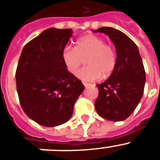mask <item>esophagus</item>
Returning a JSON list of instances; mask_svg holds the SVG:
<instances>
[{
	"label": "esophagus",
	"mask_w": 160,
	"mask_h": 160,
	"mask_svg": "<svg viewBox=\"0 0 160 160\" xmlns=\"http://www.w3.org/2000/svg\"><path fill=\"white\" fill-rule=\"evenodd\" d=\"M83 84L85 88H88V87H90V86H92V83H86V82H83Z\"/></svg>",
	"instance_id": "34e87169"
}]
</instances>
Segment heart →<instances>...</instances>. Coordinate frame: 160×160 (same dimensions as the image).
Here are the masks:
<instances>
[{
	"mask_svg": "<svg viewBox=\"0 0 160 160\" xmlns=\"http://www.w3.org/2000/svg\"><path fill=\"white\" fill-rule=\"evenodd\" d=\"M62 60L67 70L75 74L86 59L88 65L77 72L78 78L83 81H94L108 77L117 65V53L102 38L95 35H87L77 40L75 48L65 46L62 50Z\"/></svg>",
	"mask_w": 160,
	"mask_h": 160,
	"instance_id": "obj_1",
	"label": "heart"
}]
</instances>
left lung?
<instances>
[{
    "label": "left lung",
    "instance_id": "1",
    "mask_svg": "<svg viewBox=\"0 0 160 160\" xmlns=\"http://www.w3.org/2000/svg\"><path fill=\"white\" fill-rule=\"evenodd\" d=\"M93 32H102L114 44L117 65L108 79L96 86L98 96L95 102L97 113L103 118L120 122L129 118L144 93L145 71L137 45L122 31L102 27Z\"/></svg>",
    "mask_w": 160,
    "mask_h": 160
}]
</instances>
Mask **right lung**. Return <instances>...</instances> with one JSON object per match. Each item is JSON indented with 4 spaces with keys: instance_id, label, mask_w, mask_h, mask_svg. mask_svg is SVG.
Masks as SVG:
<instances>
[{
    "instance_id": "add662e5",
    "label": "right lung",
    "mask_w": 160,
    "mask_h": 160,
    "mask_svg": "<svg viewBox=\"0 0 160 160\" xmlns=\"http://www.w3.org/2000/svg\"><path fill=\"white\" fill-rule=\"evenodd\" d=\"M72 33V29L45 30L25 45L18 62L16 80L20 105L30 118L46 127L68 122L84 89L62 60Z\"/></svg>"
}]
</instances>
